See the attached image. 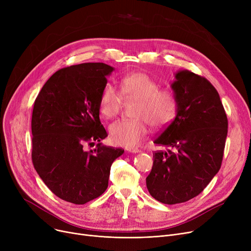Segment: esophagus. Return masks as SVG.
Instances as JSON below:
<instances>
[{
  "label": "esophagus",
  "instance_id": "esophagus-1",
  "mask_svg": "<svg viewBox=\"0 0 251 251\" xmlns=\"http://www.w3.org/2000/svg\"><path fill=\"white\" fill-rule=\"evenodd\" d=\"M127 151H129V152H133V153H137V152H139L140 151L137 149V148H131V149H127Z\"/></svg>",
  "mask_w": 251,
  "mask_h": 251
}]
</instances>
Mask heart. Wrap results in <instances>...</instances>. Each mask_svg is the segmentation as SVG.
<instances>
[{
    "label": "heart",
    "instance_id": "1",
    "mask_svg": "<svg viewBox=\"0 0 251 251\" xmlns=\"http://www.w3.org/2000/svg\"><path fill=\"white\" fill-rule=\"evenodd\" d=\"M151 77L142 72L127 74L120 80V91L126 99L137 100L131 120H119L109 127L112 142L117 146L135 147L149 132V123L156 130L174 121L178 102L173 91L160 89ZM120 92L111 82L105 83L100 95L99 110L105 119L114 118L120 110Z\"/></svg>",
    "mask_w": 251,
    "mask_h": 251
}]
</instances>
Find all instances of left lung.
Wrapping results in <instances>:
<instances>
[{
	"mask_svg": "<svg viewBox=\"0 0 251 251\" xmlns=\"http://www.w3.org/2000/svg\"><path fill=\"white\" fill-rule=\"evenodd\" d=\"M171 87L177 115L153 142L172 150L153 153L147 187L157 201L176 204L202 192L219 172L228 119L217 89L206 78L180 70Z\"/></svg>",
	"mask_w": 251,
	"mask_h": 251,
	"instance_id": "1",
	"label": "left lung"
}]
</instances>
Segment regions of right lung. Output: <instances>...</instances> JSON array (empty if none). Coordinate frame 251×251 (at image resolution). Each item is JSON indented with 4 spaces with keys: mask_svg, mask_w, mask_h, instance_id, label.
Masks as SVG:
<instances>
[{
    "mask_svg": "<svg viewBox=\"0 0 251 251\" xmlns=\"http://www.w3.org/2000/svg\"><path fill=\"white\" fill-rule=\"evenodd\" d=\"M114 71L103 63L58 70L34 101L31 157L49 189L61 200L84 204L108 188L113 162L124 150L102 146L108 136L100 121V95ZM98 142L90 152L84 143Z\"/></svg>",
    "mask_w": 251,
    "mask_h": 251,
    "instance_id": "1",
    "label": "right lung"
}]
</instances>
